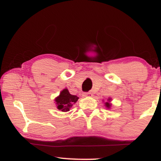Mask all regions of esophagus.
I'll use <instances>...</instances> for the list:
<instances>
[{
    "label": "esophagus",
    "mask_w": 161,
    "mask_h": 161,
    "mask_svg": "<svg viewBox=\"0 0 161 161\" xmlns=\"http://www.w3.org/2000/svg\"><path fill=\"white\" fill-rule=\"evenodd\" d=\"M85 96H87V97H92V92H86V93L85 94Z\"/></svg>",
    "instance_id": "34e87169"
}]
</instances>
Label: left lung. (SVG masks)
Listing matches in <instances>:
<instances>
[{"mask_svg":"<svg viewBox=\"0 0 161 161\" xmlns=\"http://www.w3.org/2000/svg\"><path fill=\"white\" fill-rule=\"evenodd\" d=\"M110 101H111V99H110V98H108V102L104 103L105 106H106V108H110V107H111V104H110Z\"/></svg>","mask_w":161,"mask_h":161,"instance_id":"8db88e82","label":"left lung"}]
</instances>
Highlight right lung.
<instances>
[{
    "mask_svg": "<svg viewBox=\"0 0 161 161\" xmlns=\"http://www.w3.org/2000/svg\"><path fill=\"white\" fill-rule=\"evenodd\" d=\"M79 97L76 95L69 94L67 88H64L60 93V95L55 98L57 108L63 112H67L73 107V105L78 101Z\"/></svg>",
    "mask_w": 161,
    "mask_h": 161,
    "instance_id": "1",
    "label": "right lung"
}]
</instances>
